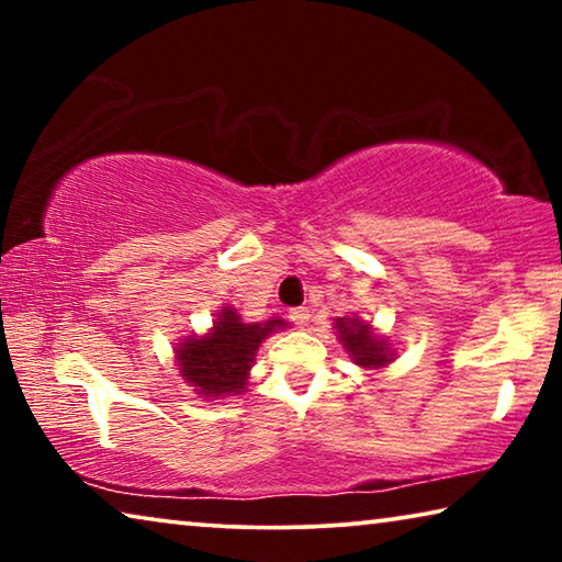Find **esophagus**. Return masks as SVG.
Masks as SVG:
<instances>
[{
  "label": "esophagus",
  "mask_w": 562,
  "mask_h": 562,
  "mask_svg": "<svg viewBox=\"0 0 562 562\" xmlns=\"http://www.w3.org/2000/svg\"><path fill=\"white\" fill-rule=\"evenodd\" d=\"M290 319L294 322L297 327H304L310 322V310L307 307H292L290 310Z\"/></svg>",
  "instance_id": "esophagus-1"
}]
</instances>
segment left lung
Listing matches in <instances>:
<instances>
[{
    "instance_id": "obj_1",
    "label": "left lung",
    "mask_w": 562,
    "mask_h": 562,
    "mask_svg": "<svg viewBox=\"0 0 562 562\" xmlns=\"http://www.w3.org/2000/svg\"><path fill=\"white\" fill-rule=\"evenodd\" d=\"M337 329H339V341L347 347V351H351V357H355L357 364L382 367L386 361H392V355H389L384 339L372 335V327L364 325L361 319L339 317Z\"/></svg>"
}]
</instances>
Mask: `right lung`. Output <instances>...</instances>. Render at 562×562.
<instances>
[{"mask_svg": "<svg viewBox=\"0 0 562 562\" xmlns=\"http://www.w3.org/2000/svg\"><path fill=\"white\" fill-rule=\"evenodd\" d=\"M278 327H284L282 319L245 325L231 307H225L211 335L186 339L176 349L180 376L203 396L240 394L260 341Z\"/></svg>", "mask_w": 562, "mask_h": 562, "instance_id": "right-lung-1", "label": "right lung"}]
</instances>
